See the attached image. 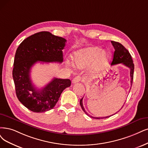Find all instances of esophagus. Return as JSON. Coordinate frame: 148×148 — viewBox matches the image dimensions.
<instances>
[{"mask_svg": "<svg viewBox=\"0 0 148 148\" xmlns=\"http://www.w3.org/2000/svg\"><path fill=\"white\" fill-rule=\"evenodd\" d=\"M80 81H83L82 79V78L80 77V76H77V77H75L73 79L72 82H73V84H76V83L79 82H80Z\"/></svg>", "mask_w": 148, "mask_h": 148, "instance_id": "esophagus-1", "label": "esophagus"}]
</instances>
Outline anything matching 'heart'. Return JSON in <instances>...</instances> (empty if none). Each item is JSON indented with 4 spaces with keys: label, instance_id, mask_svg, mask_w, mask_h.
I'll list each match as a JSON object with an SVG mask.
<instances>
[{
    "label": "heart",
    "instance_id": "obj_1",
    "mask_svg": "<svg viewBox=\"0 0 148 148\" xmlns=\"http://www.w3.org/2000/svg\"><path fill=\"white\" fill-rule=\"evenodd\" d=\"M73 64L77 69H84L91 64L90 76L96 77L110 64L112 56L107 50L99 46H90L79 49L73 53Z\"/></svg>",
    "mask_w": 148,
    "mask_h": 148
}]
</instances>
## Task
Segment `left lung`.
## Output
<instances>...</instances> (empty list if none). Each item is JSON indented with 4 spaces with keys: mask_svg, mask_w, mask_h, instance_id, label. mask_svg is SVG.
<instances>
[{
    "mask_svg": "<svg viewBox=\"0 0 148 148\" xmlns=\"http://www.w3.org/2000/svg\"><path fill=\"white\" fill-rule=\"evenodd\" d=\"M111 42L114 49V52L113 53V61L112 62V65L117 64L119 63H122L123 64L125 65V66L128 67L130 69V79H131L130 84H131V86H132V81H133V79H134V64L133 63V60H132V57H131L129 51L121 45V43H119L118 42H116V41H111ZM83 98L84 97L82 98V99L80 100V105L82 108L83 111L88 116H90L92 118H95V119H103V118H109L112 116V115L108 116H106V117H93L92 116H90V114H88V113H87V112L85 111V108L84 107L83 102H82ZM123 107V106L121 107V108ZM112 115H113V114H112Z\"/></svg>",
    "mask_w": 148,
    "mask_h": 148,
    "instance_id": "1",
    "label": "left lung"
}]
</instances>
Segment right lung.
I'll return each mask as SVG.
<instances>
[{
  "label": "right lung",
  "mask_w": 148,
  "mask_h": 148,
  "mask_svg": "<svg viewBox=\"0 0 148 148\" xmlns=\"http://www.w3.org/2000/svg\"><path fill=\"white\" fill-rule=\"evenodd\" d=\"M64 38L41 32L27 38L16 50L13 69L16 94L29 110L42 113L52 109L63 91L71 86L69 79L53 78L43 88L37 90L32 84L30 73L37 62L62 63Z\"/></svg>",
  "instance_id": "add662e5"
}]
</instances>
